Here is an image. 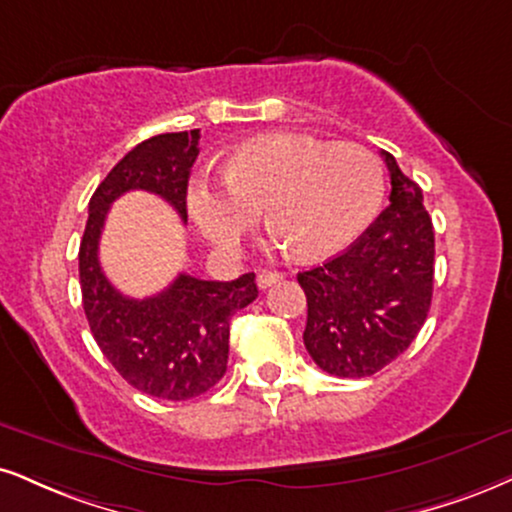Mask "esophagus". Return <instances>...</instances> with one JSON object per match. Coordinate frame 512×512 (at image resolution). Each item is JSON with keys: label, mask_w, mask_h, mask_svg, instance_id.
Returning <instances> with one entry per match:
<instances>
[{"label": "esophagus", "mask_w": 512, "mask_h": 512, "mask_svg": "<svg viewBox=\"0 0 512 512\" xmlns=\"http://www.w3.org/2000/svg\"><path fill=\"white\" fill-rule=\"evenodd\" d=\"M282 280V273H273V270H263V273H258V277H256V285L261 287V289H268V287H273V285H277V282Z\"/></svg>", "instance_id": "1"}]
</instances>
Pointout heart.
Masks as SVG:
<instances>
[{
  "label": "heart",
  "mask_w": 512,
  "mask_h": 512,
  "mask_svg": "<svg viewBox=\"0 0 512 512\" xmlns=\"http://www.w3.org/2000/svg\"><path fill=\"white\" fill-rule=\"evenodd\" d=\"M382 197V166L365 147L277 132L239 144L220 173H194L185 204L201 235L227 254L266 208L268 227L296 256L323 258L363 235Z\"/></svg>",
  "instance_id": "obj_1"
}]
</instances>
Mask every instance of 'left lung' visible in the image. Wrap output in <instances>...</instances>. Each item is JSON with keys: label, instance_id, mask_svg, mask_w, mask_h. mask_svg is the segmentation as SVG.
<instances>
[{"label": "left lung", "instance_id": "8db88e82", "mask_svg": "<svg viewBox=\"0 0 512 512\" xmlns=\"http://www.w3.org/2000/svg\"><path fill=\"white\" fill-rule=\"evenodd\" d=\"M389 206L349 249L296 275L304 344L334 377H370L413 344L432 306L434 227L422 192L387 151Z\"/></svg>", "mask_w": 512, "mask_h": 512}]
</instances>
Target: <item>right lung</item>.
I'll return each instance as SVG.
<instances>
[{"mask_svg":"<svg viewBox=\"0 0 512 512\" xmlns=\"http://www.w3.org/2000/svg\"><path fill=\"white\" fill-rule=\"evenodd\" d=\"M197 156L199 130L149 137L128 151L94 189L78 254L94 342L125 382L166 401L194 399L225 375L230 320L258 296L256 275L216 282L180 273L163 292L130 299L106 280L99 237L111 204L130 189L159 194L187 220L185 192Z\"/></svg>","mask_w":512,"mask_h":512,"instance_id":"obj_1","label":"right lung"}]
</instances>
